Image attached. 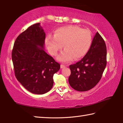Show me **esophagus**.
I'll return each mask as SVG.
<instances>
[{"instance_id":"obj_1","label":"esophagus","mask_w":123,"mask_h":123,"mask_svg":"<svg viewBox=\"0 0 123 123\" xmlns=\"http://www.w3.org/2000/svg\"><path fill=\"white\" fill-rule=\"evenodd\" d=\"M60 67H61V68H63L66 67V66H65V65H64V64H61Z\"/></svg>"}]
</instances>
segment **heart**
<instances>
[{
  "label": "heart",
  "mask_w": 123,
  "mask_h": 123,
  "mask_svg": "<svg viewBox=\"0 0 123 123\" xmlns=\"http://www.w3.org/2000/svg\"><path fill=\"white\" fill-rule=\"evenodd\" d=\"M92 35L88 30L81 29L76 26H68L59 28L54 36L49 35L46 44L51 54L55 56L62 49L64 51L57 57L62 62L71 61L74 58H81L87 53L92 43Z\"/></svg>",
  "instance_id": "1"
}]
</instances>
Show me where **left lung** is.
<instances>
[{"instance_id":"1","label":"left lung","mask_w":123,"mask_h":123,"mask_svg":"<svg viewBox=\"0 0 123 123\" xmlns=\"http://www.w3.org/2000/svg\"><path fill=\"white\" fill-rule=\"evenodd\" d=\"M107 64V49L105 41L97 32L88 52L83 58L69 66L70 86L78 91L89 90L101 79Z\"/></svg>"}]
</instances>
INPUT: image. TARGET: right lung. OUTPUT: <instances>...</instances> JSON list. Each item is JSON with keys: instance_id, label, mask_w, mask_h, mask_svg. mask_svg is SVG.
<instances>
[{"instance_id": "add662e5", "label": "right lung", "mask_w": 123, "mask_h": 123, "mask_svg": "<svg viewBox=\"0 0 123 123\" xmlns=\"http://www.w3.org/2000/svg\"><path fill=\"white\" fill-rule=\"evenodd\" d=\"M45 38L40 23L31 25L16 39L12 53L16 78L26 89L37 95L51 89L53 75L60 68L44 51Z\"/></svg>"}]
</instances>
